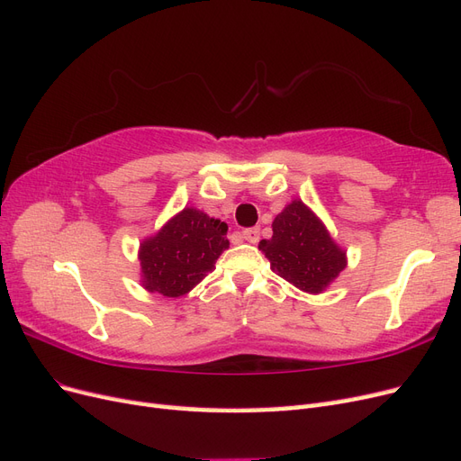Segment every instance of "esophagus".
I'll return each mask as SVG.
<instances>
[{
	"mask_svg": "<svg viewBox=\"0 0 461 461\" xmlns=\"http://www.w3.org/2000/svg\"><path fill=\"white\" fill-rule=\"evenodd\" d=\"M242 239L249 244H258L259 242V229H246L242 232Z\"/></svg>",
	"mask_w": 461,
	"mask_h": 461,
	"instance_id": "1",
	"label": "esophagus"
}]
</instances>
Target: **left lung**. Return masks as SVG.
I'll use <instances>...</instances> for the list:
<instances>
[{
	"instance_id": "1",
	"label": "left lung",
	"mask_w": 461,
	"mask_h": 461,
	"mask_svg": "<svg viewBox=\"0 0 461 461\" xmlns=\"http://www.w3.org/2000/svg\"><path fill=\"white\" fill-rule=\"evenodd\" d=\"M259 249L271 271L308 294L325 292L346 269V249L302 200H292L273 221V236Z\"/></svg>"
}]
</instances>
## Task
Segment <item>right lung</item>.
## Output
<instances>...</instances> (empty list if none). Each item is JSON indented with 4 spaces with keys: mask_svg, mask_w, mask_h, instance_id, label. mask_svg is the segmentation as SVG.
I'll return each mask as SVG.
<instances>
[{
    "mask_svg": "<svg viewBox=\"0 0 461 461\" xmlns=\"http://www.w3.org/2000/svg\"><path fill=\"white\" fill-rule=\"evenodd\" d=\"M227 222L185 207L140 242V285L165 298H180L215 269L229 249Z\"/></svg>",
    "mask_w": 461,
    "mask_h": 461,
    "instance_id": "add662e5",
    "label": "right lung"
}]
</instances>
